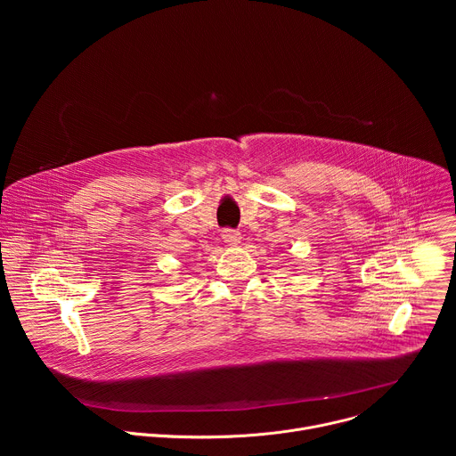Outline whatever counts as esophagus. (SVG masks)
I'll list each match as a JSON object with an SVG mask.
<instances>
[{"mask_svg": "<svg viewBox=\"0 0 456 456\" xmlns=\"http://www.w3.org/2000/svg\"><path fill=\"white\" fill-rule=\"evenodd\" d=\"M222 238H224V241L229 243V245H238L240 240H241V234H240V231H236V229H224V231H222Z\"/></svg>", "mask_w": 456, "mask_h": 456, "instance_id": "34e87169", "label": "esophagus"}]
</instances>
